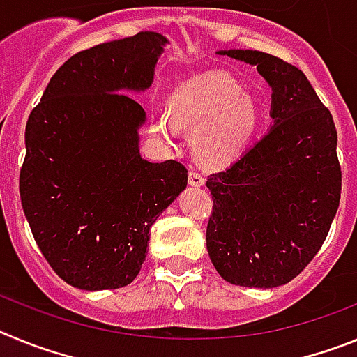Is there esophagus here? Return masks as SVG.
I'll use <instances>...</instances> for the list:
<instances>
[{"mask_svg":"<svg viewBox=\"0 0 357 357\" xmlns=\"http://www.w3.org/2000/svg\"><path fill=\"white\" fill-rule=\"evenodd\" d=\"M189 184L195 185V188H200V185L206 184V178H204V175H202V173L191 169V172H189Z\"/></svg>","mask_w":357,"mask_h":357,"instance_id":"esophagus-1","label":"esophagus"}]
</instances>
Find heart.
Instances as JSON below:
<instances>
[{
	"instance_id": "obj_1",
	"label": "heart",
	"mask_w": 357,
	"mask_h": 357,
	"mask_svg": "<svg viewBox=\"0 0 357 357\" xmlns=\"http://www.w3.org/2000/svg\"><path fill=\"white\" fill-rule=\"evenodd\" d=\"M173 114L153 118L157 137L175 143L182 127L195 128L193 148L209 166H227L245 153L259 128V107L232 75L206 71L182 82L172 94Z\"/></svg>"
}]
</instances>
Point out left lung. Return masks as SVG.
Wrapping results in <instances>:
<instances>
[{"mask_svg":"<svg viewBox=\"0 0 357 357\" xmlns=\"http://www.w3.org/2000/svg\"><path fill=\"white\" fill-rule=\"evenodd\" d=\"M255 66L272 87V127L223 172L207 176V252L236 286L277 288L313 259L342 195L338 134L304 73L255 50H220Z\"/></svg>","mask_w":357,"mask_h":357,"instance_id":"left-lung-1","label":"left lung"}]
</instances>
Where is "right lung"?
<instances>
[{"label":"right lung","instance_id":"obj_1","mask_svg":"<svg viewBox=\"0 0 357 357\" xmlns=\"http://www.w3.org/2000/svg\"><path fill=\"white\" fill-rule=\"evenodd\" d=\"M166 44L139 31L73 55L28 118L24 216L50 266L78 289L130 284L151 225L188 185L184 164L141 157L146 112L125 94L150 89Z\"/></svg>","mask_w":357,"mask_h":357}]
</instances>
